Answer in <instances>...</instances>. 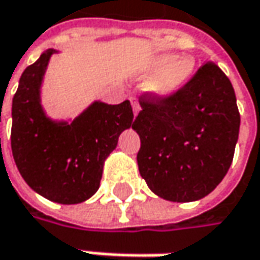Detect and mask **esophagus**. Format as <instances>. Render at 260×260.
<instances>
[{"instance_id": "1", "label": "esophagus", "mask_w": 260, "mask_h": 260, "mask_svg": "<svg viewBox=\"0 0 260 260\" xmlns=\"http://www.w3.org/2000/svg\"><path fill=\"white\" fill-rule=\"evenodd\" d=\"M131 105H132V111H134V113H135V115H138V112L141 111V106H139L138 99H137L135 96H132V98H131Z\"/></svg>"}]
</instances>
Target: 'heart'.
<instances>
[{
	"mask_svg": "<svg viewBox=\"0 0 260 260\" xmlns=\"http://www.w3.org/2000/svg\"><path fill=\"white\" fill-rule=\"evenodd\" d=\"M196 73V58L190 54L155 53L145 57L134 70V77L149 79L147 92L158 99H167L180 92Z\"/></svg>",
	"mask_w": 260,
	"mask_h": 260,
	"instance_id": "1",
	"label": "heart"
}]
</instances>
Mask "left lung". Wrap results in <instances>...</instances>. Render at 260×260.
I'll return each mask as SVG.
<instances>
[{"label": "left lung", "instance_id": "obj_1", "mask_svg": "<svg viewBox=\"0 0 260 260\" xmlns=\"http://www.w3.org/2000/svg\"><path fill=\"white\" fill-rule=\"evenodd\" d=\"M132 129L141 148V177L168 202L188 203L210 194L228 174L235 155L240 113L229 77L214 63L197 70L167 99L145 93Z\"/></svg>", "mask_w": 260, "mask_h": 260}]
</instances>
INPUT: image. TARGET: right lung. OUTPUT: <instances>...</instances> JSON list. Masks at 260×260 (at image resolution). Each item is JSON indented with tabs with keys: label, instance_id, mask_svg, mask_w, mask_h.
Wrapping results in <instances>:
<instances>
[{
	"label": "right lung",
	"instance_id": "1",
	"mask_svg": "<svg viewBox=\"0 0 260 260\" xmlns=\"http://www.w3.org/2000/svg\"><path fill=\"white\" fill-rule=\"evenodd\" d=\"M54 53L46 50L20 77L13 98L11 149L34 191L50 202L77 204L98 191L105 159L134 125V112L129 101H94L72 122L53 121L41 105V85Z\"/></svg>",
	"mask_w": 260,
	"mask_h": 260
}]
</instances>
